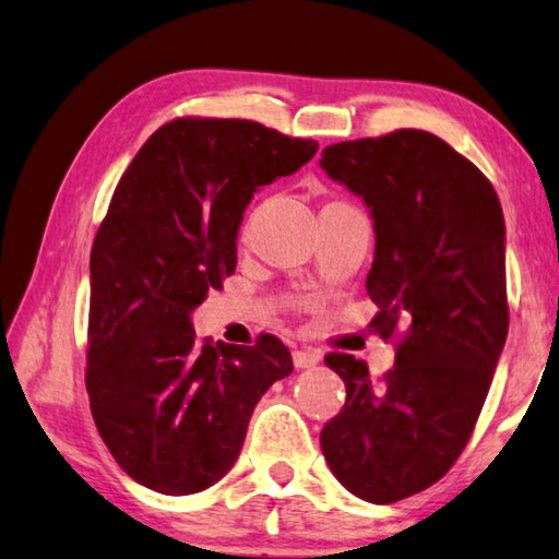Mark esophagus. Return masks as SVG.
<instances>
[{"mask_svg":"<svg viewBox=\"0 0 559 559\" xmlns=\"http://www.w3.org/2000/svg\"><path fill=\"white\" fill-rule=\"evenodd\" d=\"M320 361V354L314 349H293V364L296 369H310Z\"/></svg>","mask_w":559,"mask_h":559,"instance_id":"obj_1","label":"esophagus"}]
</instances>
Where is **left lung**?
<instances>
[{"label": "left lung", "instance_id": "8db88e82", "mask_svg": "<svg viewBox=\"0 0 559 559\" xmlns=\"http://www.w3.org/2000/svg\"><path fill=\"white\" fill-rule=\"evenodd\" d=\"M320 166L371 207V328L395 344L379 381L352 354L324 357L347 401L320 444L344 489L393 503L440 481L479 420L509 334L503 210L489 178L430 131L340 141Z\"/></svg>", "mask_w": 559, "mask_h": 559}]
</instances>
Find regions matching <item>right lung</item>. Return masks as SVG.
<instances>
[{"label": "right lung", "instance_id": "add662e5", "mask_svg": "<svg viewBox=\"0 0 559 559\" xmlns=\"http://www.w3.org/2000/svg\"><path fill=\"white\" fill-rule=\"evenodd\" d=\"M318 141L249 119L178 117L119 178L90 253L85 385L111 456L158 493L207 489L293 359L273 334L251 347L198 340L190 312L237 266L253 190L300 170Z\"/></svg>", "mask_w": 559, "mask_h": 559}]
</instances>
